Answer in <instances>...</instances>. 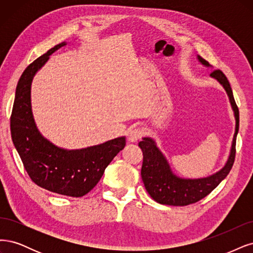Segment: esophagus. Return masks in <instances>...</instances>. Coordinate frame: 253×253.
Instances as JSON below:
<instances>
[{
	"instance_id": "1",
	"label": "esophagus",
	"mask_w": 253,
	"mask_h": 253,
	"mask_svg": "<svg viewBox=\"0 0 253 253\" xmlns=\"http://www.w3.org/2000/svg\"><path fill=\"white\" fill-rule=\"evenodd\" d=\"M143 134H144V131H143L142 128L131 129V130H129L128 133H127V140L130 143H134L138 140V138H141Z\"/></svg>"
}]
</instances>
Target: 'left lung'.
<instances>
[{"label": "left lung", "mask_w": 253, "mask_h": 253, "mask_svg": "<svg viewBox=\"0 0 253 253\" xmlns=\"http://www.w3.org/2000/svg\"><path fill=\"white\" fill-rule=\"evenodd\" d=\"M197 60L204 67L212 68V66L201 58L199 54L197 55ZM210 77L216 80L225 89L233 110L235 128L229 156H228L225 165L212 174L198 178L182 177L173 172L169 165V162L164 153L158 147L156 141L150 136H144L143 140L138 143V147L143 152V164L141 170L142 180L150 197L162 205L186 206L202 200L224 180L232 168L235 157V141L240 124L239 108L235 104L230 84L224 73L221 70H214L211 72Z\"/></svg>", "instance_id": "left-lung-1"}]
</instances>
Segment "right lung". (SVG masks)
Returning a JSON list of instances; mask_svg holds the SVG:
<instances>
[{
    "instance_id": "add662e5",
    "label": "right lung",
    "mask_w": 253,
    "mask_h": 253,
    "mask_svg": "<svg viewBox=\"0 0 253 253\" xmlns=\"http://www.w3.org/2000/svg\"><path fill=\"white\" fill-rule=\"evenodd\" d=\"M55 45L24 70L15 89L10 118L11 137L30 178L42 188L80 198L99 183L104 171L125 147L126 137L81 149H65L51 143L39 130L31 107V84L37 72L61 47Z\"/></svg>"
}]
</instances>
